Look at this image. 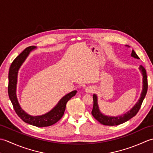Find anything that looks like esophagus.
Returning a JSON list of instances; mask_svg holds the SVG:
<instances>
[{
  "instance_id": "1",
  "label": "esophagus",
  "mask_w": 153,
  "mask_h": 153,
  "mask_svg": "<svg viewBox=\"0 0 153 153\" xmlns=\"http://www.w3.org/2000/svg\"><path fill=\"white\" fill-rule=\"evenodd\" d=\"M94 91H95V88H94L92 86H89L85 88V91L87 93H91L93 92Z\"/></svg>"
}]
</instances>
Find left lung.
Segmentation results:
<instances>
[{
  "label": "left lung",
  "instance_id": "1",
  "mask_svg": "<svg viewBox=\"0 0 153 153\" xmlns=\"http://www.w3.org/2000/svg\"><path fill=\"white\" fill-rule=\"evenodd\" d=\"M126 46L129 47L128 45H126ZM131 56L135 58H137L139 59V56L135 53V52L132 50ZM139 70L141 71L142 76H143V89H142V92L141 93L140 98L138 100L137 103L135 104L133 108L129 110L128 112L125 113L124 114H122L121 116H106L100 111L99 105H98V102H97V96L94 94L93 95V107L91 114L95 118L97 121L99 122L101 124L105 125V126H118L121 124V123H124L127 121H128L129 119H131L133 117L135 116L138 111L141 108V106L142 105V102L143 101L145 97L146 96V94L147 92V89H148V83H147V72H146V70L144 68L143 66H140L139 67Z\"/></svg>",
  "mask_w": 153,
  "mask_h": 153
}]
</instances>
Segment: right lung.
Returning a JSON list of instances; mask_svg holds the SVG:
<instances>
[{"mask_svg": "<svg viewBox=\"0 0 153 153\" xmlns=\"http://www.w3.org/2000/svg\"><path fill=\"white\" fill-rule=\"evenodd\" d=\"M35 48H36L35 46L27 47L12 62L11 66L10 67L8 74V92L9 98L11 100L15 112L19 118L25 123L41 128V127H47L53 125L54 123H56L58 120L61 119L64 114L66 103L71 97L76 95L77 91H73L63 97L51 111L45 114L33 116L25 112L21 108L18 102L17 96H16L18 73L22 64L24 62L31 52Z\"/></svg>", "mask_w": 153, "mask_h": 153, "instance_id": "right-lung-1", "label": "right lung"}]
</instances>
